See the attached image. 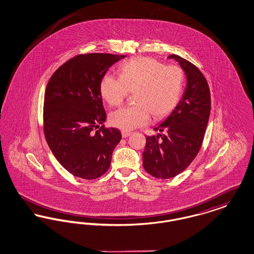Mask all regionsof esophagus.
I'll return each mask as SVG.
<instances>
[{"label":"esophagus","instance_id":"obj_1","mask_svg":"<svg viewBox=\"0 0 254 254\" xmlns=\"http://www.w3.org/2000/svg\"><path fill=\"white\" fill-rule=\"evenodd\" d=\"M130 135V132H127V131H122V136H123V138H127V137H128Z\"/></svg>","mask_w":254,"mask_h":254}]
</instances>
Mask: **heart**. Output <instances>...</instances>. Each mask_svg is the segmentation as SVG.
I'll list each match as a JSON object with an SVG mask.
<instances>
[{
	"label": "heart",
	"mask_w": 254,
	"mask_h": 254,
	"mask_svg": "<svg viewBox=\"0 0 254 254\" xmlns=\"http://www.w3.org/2000/svg\"><path fill=\"white\" fill-rule=\"evenodd\" d=\"M184 72L176 64L163 65L151 58H134L122 65L120 77L107 74L100 83L102 97L111 107L123 104L129 91L135 105L110 115V123L125 131L163 118L176 107L181 97Z\"/></svg>",
	"instance_id": "heart-1"
}]
</instances>
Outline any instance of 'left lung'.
<instances>
[{"mask_svg": "<svg viewBox=\"0 0 254 254\" xmlns=\"http://www.w3.org/2000/svg\"><path fill=\"white\" fill-rule=\"evenodd\" d=\"M169 58L186 73L187 87L176 108L154 128L160 133L145 137L143 166L159 179L175 177L190 165L201 148L210 113V91L203 73L178 55Z\"/></svg>", "mask_w": 254, "mask_h": 254, "instance_id": "1", "label": "left lung"}]
</instances>
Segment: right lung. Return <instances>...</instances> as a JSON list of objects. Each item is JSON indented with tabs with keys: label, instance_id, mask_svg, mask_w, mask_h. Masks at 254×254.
<instances>
[{
	"label": "right lung",
	"instance_id": "obj_1",
	"mask_svg": "<svg viewBox=\"0 0 254 254\" xmlns=\"http://www.w3.org/2000/svg\"><path fill=\"white\" fill-rule=\"evenodd\" d=\"M125 57L80 54L49 79L44 100L45 137L55 158L76 177L93 180L105 174L121 141L117 128L103 125L107 114L100 83L109 67Z\"/></svg>",
	"mask_w": 254,
	"mask_h": 254
}]
</instances>
